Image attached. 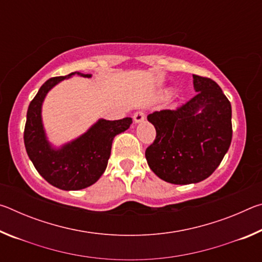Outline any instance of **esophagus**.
<instances>
[{
	"label": "esophagus",
	"instance_id": "1",
	"mask_svg": "<svg viewBox=\"0 0 262 262\" xmlns=\"http://www.w3.org/2000/svg\"><path fill=\"white\" fill-rule=\"evenodd\" d=\"M134 121H135V123H139V122H142L144 120V118H145V113L143 112V111H137V112H135L134 113Z\"/></svg>",
	"mask_w": 262,
	"mask_h": 262
}]
</instances>
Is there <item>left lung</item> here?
I'll return each mask as SVG.
<instances>
[{"instance_id":"obj_1","label":"left lung","mask_w":262,"mask_h":262,"mask_svg":"<svg viewBox=\"0 0 262 262\" xmlns=\"http://www.w3.org/2000/svg\"><path fill=\"white\" fill-rule=\"evenodd\" d=\"M193 84L198 94L187 103L148 115L156 128V139L145 150L148 165L176 185L211 176L232 140L231 104L219 84L199 75H193Z\"/></svg>"}]
</instances>
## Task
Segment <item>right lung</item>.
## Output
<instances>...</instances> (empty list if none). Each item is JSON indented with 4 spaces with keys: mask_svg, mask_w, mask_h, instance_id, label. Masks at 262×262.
<instances>
[{
    "mask_svg": "<svg viewBox=\"0 0 262 262\" xmlns=\"http://www.w3.org/2000/svg\"><path fill=\"white\" fill-rule=\"evenodd\" d=\"M74 74L76 73L52 77L42 84L29 105L24 129L25 149L35 170L47 183L63 190H78L94 185L107 166L114 136L127 130L133 122L132 118L114 121L100 119L78 139L60 149L52 148L41 121L42 101L53 86Z\"/></svg>",
    "mask_w": 262,
    "mask_h": 262,
    "instance_id": "add662e5",
    "label": "right lung"
}]
</instances>
